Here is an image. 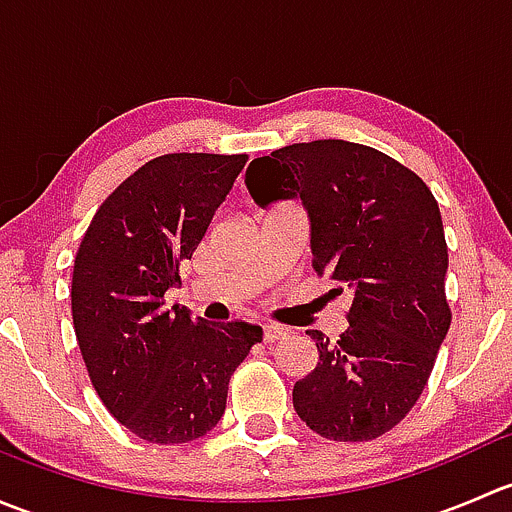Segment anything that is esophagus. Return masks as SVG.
Segmentation results:
<instances>
[{
    "label": "esophagus",
    "mask_w": 512,
    "mask_h": 512,
    "mask_svg": "<svg viewBox=\"0 0 512 512\" xmlns=\"http://www.w3.org/2000/svg\"><path fill=\"white\" fill-rule=\"evenodd\" d=\"M287 329L280 327V324H265V332H262V339H265V344H272L277 342V339L287 337Z\"/></svg>",
    "instance_id": "esophagus-1"
}]
</instances>
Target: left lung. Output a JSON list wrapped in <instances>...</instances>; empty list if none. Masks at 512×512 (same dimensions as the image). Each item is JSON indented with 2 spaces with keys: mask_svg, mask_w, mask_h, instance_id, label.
Masks as SVG:
<instances>
[{
  "mask_svg": "<svg viewBox=\"0 0 512 512\" xmlns=\"http://www.w3.org/2000/svg\"><path fill=\"white\" fill-rule=\"evenodd\" d=\"M245 183L262 208L302 200L314 272L352 292L337 342L309 332L319 361L294 384V411L329 441L384 436L414 409L451 327L436 198L399 160L334 138L255 158Z\"/></svg>",
  "mask_w": 512,
  "mask_h": 512,
  "instance_id": "obj_1",
  "label": "left lung"
}]
</instances>
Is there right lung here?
Listing matches in <instances>:
<instances>
[{
	"label": "right lung",
	"instance_id": "add662e5",
	"mask_svg": "<svg viewBox=\"0 0 512 512\" xmlns=\"http://www.w3.org/2000/svg\"><path fill=\"white\" fill-rule=\"evenodd\" d=\"M247 156L168 153L128 175L96 210L74 262L71 317L91 384L148 443H188L225 414L227 384L262 327L165 309Z\"/></svg>",
	"mask_w": 512,
	"mask_h": 512
}]
</instances>
